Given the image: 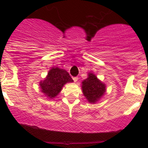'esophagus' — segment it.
<instances>
[{"mask_svg": "<svg viewBox=\"0 0 148 148\" xmlns=\"http://www.w3.org/2000/svg\"><path fill=\"white\" fill-rule=\"evenodd\" d=\"M73 80H74V82H77L78 81V77H73Z\"/></svg>", "mask_w": 148, "mask_h": 148, "instance_id": "34e87169", "label": "esophagus"}]
</instances>
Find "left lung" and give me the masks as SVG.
Instances as JSON below:
<instances>
[{
  "instance_id": "obj_1",
  "label": "left lung",
  "mask_w": 148,
  "mask_h": 148,
  "mask_svg": "<svg viewBox=\"0 0 148 148\" xmlns=\"http://www.w3.org/2000/svg\"><path fill=\"white\" fill-rule=\"evenodd\" d=\"M84 96L88 102H97L106 92V84L97 78L94 73H88V77L82 82Z\"/></svg>"
}]
</instances>
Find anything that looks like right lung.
<instances>
[{
    "mask_svg": "<svg viewBox=\"0 0 148 148\" xmlns=\"http://www.w3.org/2000/svg\"><path fill=\"white\" fill-rule=\"evenodd\" d=\"M73 82L66 70L59 67H52L46 78L40 82L39 86L41 92L48 99H52L60 93L64 84Z\"/></svg>",
    "mask_w": 148,
    "mask_h": 148,
    "instance_id": "add662e5",
    "label": "right lung"
}]
</instances>
